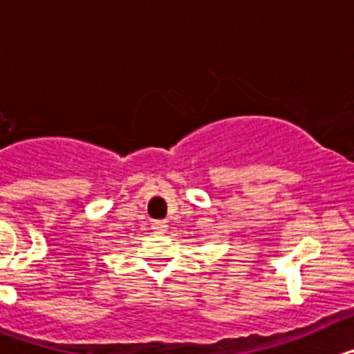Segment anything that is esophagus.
I'll list each match as a JSON object with an SVG mask.
<instances>
[{"label": "esophagus", "instance_id": "esophagus-1", "mask_svg": "<svg viewBox=\"0 0 354 354\" xmlns=\"http://www.w3.org/2000/svg\"><path fill=\"white\" fill-rule=\"evenodd\" d=\"M167 228H168L167 221L158 220V221H154V223H152V230H154L156 234H165V232H167Z\"/></svg>", "mask_w": 354, "mask_h": 354}]
</instances>
